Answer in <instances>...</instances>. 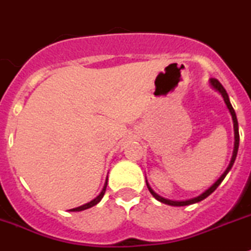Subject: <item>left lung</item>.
Returning a JSON list of instances; mask_svg holds the SVG:
<instances>
[{"label": "left lung", "instance_id": "8db88e82", "mask_svg": "<svg viewBox=\"0 0 251 251\" xmlns=\"http://www.w3.org/2000/svg\"><path fill=\"white\" fill-rule=\"evenodd\" d=\"M210 85H211V87H213L214 90H216V91H218L219 94L223 96L225 103H226V107L229 109V112L231 114V117H232V123H234V137H235V142H234V151H232L231 161H230L229 166H227L226 170L224 171V174H223V175L219 177L218 181H216L213 186H210L209 189L205 191V193L201 194V195L196 196V198H194V199H189V200H184V201H176V200H169V199L162 198V196H160L159 194L155 193V191H153L152 189L150 187L149 182L146 181V185H148V189H149V191L151 193V195L156 199V200H159L160 202H164V204H166V205H171V206H185V205H191V204H195V202L201 201V200H204L205 198H207L210 194L214 193V191L216 190V187H218L219 185L221 184V181L225 179V176H226V174L229 173L230 169H231V166L234 165V161H235L236 155H238V149H239V139H240V137H239V125H238V119H236V114H235V111H234V109H232V106H231V103H230V100H229V96H227L226 90L223 87V85H221V83L219 82L216 78H210Z\"/></svg>", "mask_w": 251, "mask_h": 251}]
</instances>
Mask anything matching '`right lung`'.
Instances as JSON below:
<instances>
[{
	"mask_svg": "<svg viewBox=\"0 0 251 251\" xmlns=\"http://www.w3.org/2000/svg\"><path fill=\"white\" fill-rule=\"evenodd\" d=\"M106 186H107V177H106V181H105V185H103V189H102V191H101V193L99 194V196H96V198H95L94 200H91V201H90V202H87V204L82 205V206L75 207V209H71V210H70V211H82V210L90 209V207H92V206H95V205H96V204H99V202L101 201V199L103 198V195H105Z\"/></svg>",
	"mask_w": 251,
	"mask_h": 251,
	"instance_id": "obj_1",
	"label": "right lung"
}]
</instances>
